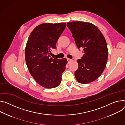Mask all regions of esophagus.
I'll use <instances>...</instances> for the list:
<instances>
[{
	"label": "esophagus",
	"instance_id": "esophagus-1",
	"mask_svg": "<svg viewBox=\"0 0 125 125\" xmlns=\"http://www.w3.org/2000/svg\"><path fill=\"white\" fill-rule=\"evenodd\" d=\"M67 60L68 61V63H69V62H71L72 61V60L71 59H69V58H67Z\"/></svg>",
	"mask_w": 125,
	"mask_h": 125
}]
</instances>
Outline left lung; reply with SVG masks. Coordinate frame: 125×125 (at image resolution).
<instances>
[{
  "mask_svg": "<svg viewBox=\"0 0 125 125\" xmlns=\"http://www.w3.org/2000/svg\"><path fill=\"white\" fill-rule=\"evenodd\" d=\"M67 26L72 32L78 48H83L84 54L77 60L76 80L80 83L92 82L102 74L107 62L108 51L103 35L94 24L83 21L68 22Z\"/></svg>",
  "mask_w": 125,
  "mask_h": 125,
  "instance_id": "8db88e82",
  "label": "left lung"
}]
</instances>
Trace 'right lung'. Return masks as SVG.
Segmentation results:
<instances>
[{
	"instance_id": "obj_1",
	"label": "right lung",
	"mask_w": 125,
	"mask_h": 125,
	"mask_svg": "<svg viewBox=\"0 0 125 125\" xmlns=\"http://www.w3.org/2000/svg\"><path fill=\"white\" fill-rule=\"evenodd\" d=\"M66 27V23H43L36 26L28 38L25 50L27 66L31 75L41 86L48 89L61 82L67 60L53 59L51 50Z\"/></svg>"
}]
</instances>
